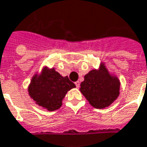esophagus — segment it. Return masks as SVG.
Returning <instances> with one entry per match:
<instances>
[{"instance_id":"34e87169","label":"esophagus","mask_w":147,"mask_h":147,"mask_svg":"<svg viewBox=\"0 0 147 147\" xmlns=\"http://www.w3.org/2000/svg\"><path fill=\"white\" fill-rule=\"evenodd\" d=\"M75 84H76V86L77 88H79V86H80V82H79V81H77V82H75Z\"/></svg>"}]
</instances>
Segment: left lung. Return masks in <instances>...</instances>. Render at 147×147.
Masks as SVG:
<instances>
[{
	"instance_id": "1",
	"label": "left lung",
	"mask_w": 147,
	"mask_h": 147,
	"mask_svg": "<svg viewBox=\"0 0 147 147\" xmlns=\"http://www.w3.org/2000/svg\"><path fill=\"white\" fill-rule=\"evenodd\" d=\"M80 91L93 107L101 109L108 107L119 94L120 82L107 73L106 68L92 70L86 75Z\"/></svg>"
}]
</instances>
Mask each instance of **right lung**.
Listing matches in <instances>:
<instances>
[{"label": "right lung", "mask_w": 147, "mask_h": 147, "mask_svg": "<svg viewBox=\"0 0 147 147\" xmlns=\"http://www.w3.org/2000/svg\"><path fill=\"white\" fill-rule=\"evenodd\" d=\"M76 87L68 76L62 77L51 68L45 69L40 76H34L29 86V93L36 103L53 111L59 109L68 90Z\"/></svg>", "instance_id": "right-lung-1"}]
</instances>
